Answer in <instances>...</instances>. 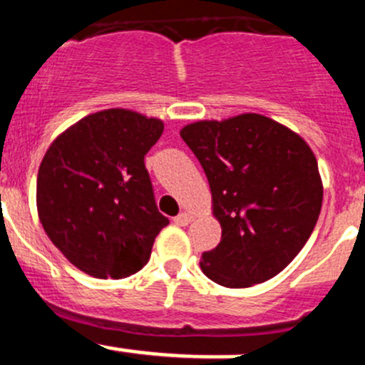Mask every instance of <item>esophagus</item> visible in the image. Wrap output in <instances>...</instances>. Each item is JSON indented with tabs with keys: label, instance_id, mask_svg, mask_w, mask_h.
I'll list each match as a JSON object with an SVG mask.
<instances>
[{
	"label": "esophagus",
	"instance_id": "obj_1",
	"mask_svg": "<svg viewBox=\"0 0 365 365\" xmlns=\"http://www.w3.org/2000/svg\"><path fill=\"white\" fill-rule=\"evenodd\" d=\"M194 219V215L190 214V212H182V214H178L175 217V225H178V226H187L189 225L190 221H192Z\"/></svg>",
	"mask_w": 365,
	"mask_h": 365
}]
</instances>
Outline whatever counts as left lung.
Listing matches in <instances>:
<instances>
[{"instance_id": "left-lung-1", "label": "left lung", "mask_w": 365, "mask_h": 365, "mask_svg": "<svg viewBox=\"0 0 365 365\" xmlns=\"http://www.w3.org/2000/svg\"><path fill=\"white\" fill-rule=\"evenodd\" d=\"M180 135L200 160L221 242L201 255L215 284L246 289L284 271L314 232L323 182L303 137L260 114L196 121Z\"/></svg>"}]
</instances>
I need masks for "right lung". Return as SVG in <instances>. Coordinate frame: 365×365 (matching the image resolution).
<instances>
[{"mask_svg":"<svg viewBox=\"0 0 365 365\" xmlns=\"http://www.w3.org/2000/svg\"><path fill=\"white\" fill-rule=\"evenodd\" d=\"M164 123L126 108L88 114L60 133L37 175L42 228L94 278H126L150 260L169 219L158 212L144 155Z\"/></svg>","mask_w":365,"mask_h":365,"instance_id":"right-lung-1","label":"right lung"}]
</instances>
